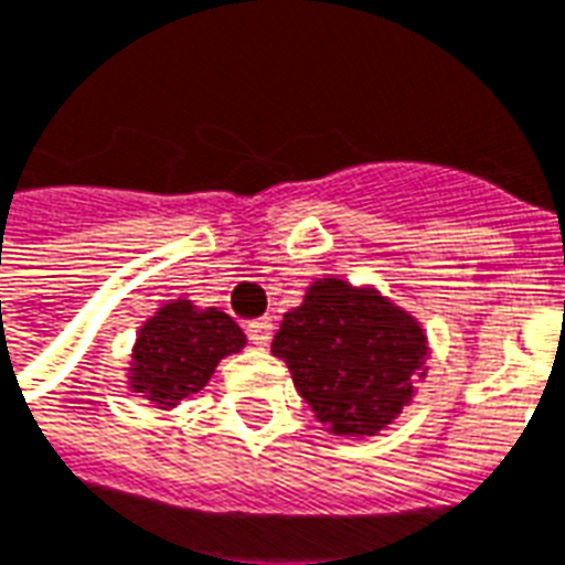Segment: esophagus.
I'll list each match as a JSON object with an SVG mask.
<instances>
[{
  "instance_id": "34e87169",
  "label": "esophagus",
  "mask_w": 565,
  "mask_h": 565,
  "mask_svg": "<svg viewBox=\"0 0 565 565\" xmlns=\"http://www.w3.org/2000/svg\"><path fill=\"white\" fill-rule=\"evenodd\" d=\"M273 329H275V322L269 320V317H260V320H254L245 326V334H248V340H252L254 347L266 350V347H269V340H273Z\"/></svg>"
}]
</instances>
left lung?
Returning <instances> with one entry per match:
<instances>
[{"instance_id":"left-lung-1","label":"left lung","mask_w":565,"mask_h":565,"mask_svg":"<svg viewBox=\"0 0 565 565\" xmlns=\"http://www.w3.org/2000/svg\"><path fill=\"white\" fill-rule=\"evenodd\" d=\"M273 352L329 433L376 436L415 397L426 334L376 290L320 278L284 313Z\"/></svg>"}]
</instances>
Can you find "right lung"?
<instances>
[{
    "label": "right lung",
    "mask_w": 565,
    "mask_h": 565,
    "mask_svg": "<svg viewBox=\"0 0 565 565\" xmlns=\"http://www.w3.org/2000/svg\"><path fill=\"white\" fill-rule=\"evenodd\" d=\"M243 347V329L225 311H198L186 299L168 301L136 338L129 387L159 408L178 406L210 382L218 361Z\"/></svg>",
    "instance_id": "add662e5"
}]
</instances>
